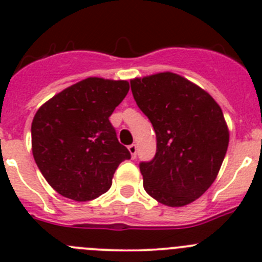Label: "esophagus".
Segmentation results:
<instances>
[{
	"instance_id": "obj_1",
	"label": "esophagus",
	"mask_w": 262,
	"mask_h": 262,
	"mask_svg": "<svg viewBox=\"0 0 262 262\" xmlns=\"http://www.w3.org/2000/svg\"><path fill=\"white\" fill-rule=\"evenodd\" d=\"M128 149H129V153H130L132 157L134 158V157H136V154H137V145H136V144L129 145Z\"/></svg>"
}]
</instances>
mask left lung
Segmentation results:
<instances>
[{
    "label": "left lung",
    "mask_w": 262,
    "mask_h": 262,
    "mask_svg": "<svg viewBox=\"0 0 262 262\" xmlns=\"http://www.w3.org/2000/svg\"><path fill=\"white\" fill-rule=\"evenodd\" d=\"M130 87L157 137L154 158L140 163L145 191L165 206L192 203L210 188L226 157L229 132L222 108L172 72L136 77Z\"/></svg>",
    "instance_id": "obj_1"
}]
</instances>
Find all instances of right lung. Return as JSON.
I'll return each mask as SVG.
<instances>
[{
  "label": "right lung",
  "instance_id": "obj_1",
  "mask_svg": "<svg viewBox=\"0 0 262 262\" xmlns=\"http://www.w3.org/2000/svg\"><path fill=\"white\" fill-rule=\"evenodd\" d=\"M128 91L126 80L88 77L36 111L31 124L33 156L56 192L87 202L111 188L118 165L130 158L109 121Z\"/></svg>",
  "mask_w": 262,
  "mask_h": 262
}]
</instances>
